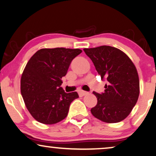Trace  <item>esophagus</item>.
Returning <instances> with one entry per match:
<instances>
[{"mask_svg": "<svg viewBox=\"0 0 156 156\" xmlns=\"http://www.w3.org/2000/svg\"><path fill=\"white\" fill-rule=\"evenodd\" d=\"M88 94H89V93H88V92L84 91H82V90L79 91V96H80V97L83 96H86V95H87Z\"/></svg>", "mask_w": 156, "mask_h": 156, "instance_id": "34e87169", "label": "esophagus"}]
</instances>
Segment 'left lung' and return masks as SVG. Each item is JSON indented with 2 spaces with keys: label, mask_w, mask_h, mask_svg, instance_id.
<instances>
[{
  "label": "left lung",
  "mask_w": 156,
  "mask_h": 156,
  "mask_svg": "<svg viewBox=\"0 0 156 156\" xmlns=\"http://www.w3.org/2000/svg\"><path fill=\"white\" fill-rule=\"evenodd\" d=\"M96 71L105 79L104 93L93 92L96 105L92 108L93 115L107 123H116L125 119L136 105L139 96V80L132 60L119 49L109 46L84 48Z\"/></svg>",
  "instance_id": "8db88e82"
}]
</instances>
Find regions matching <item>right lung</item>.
Listing matches in <instances>:
<instances>
[{
    "label": "right lung",
    "mask_w": 156,
    "mask_h": 156,
    "mask_svg": "<svg viewBox=\"0 0 156 156\" xmlns=\"http://www.w3.org/2000/svg\"><path fill=\"white\" fill-rule=\"evenodd\" d=\"M82 52L78 48H42L27 63L20 89L26 107L36 120L53 125L67 117L71 103L79 96L76 91L65 93L60 87L62 77Z\"/></svg>",
    "instance_id": "1"
}]
</instances>
